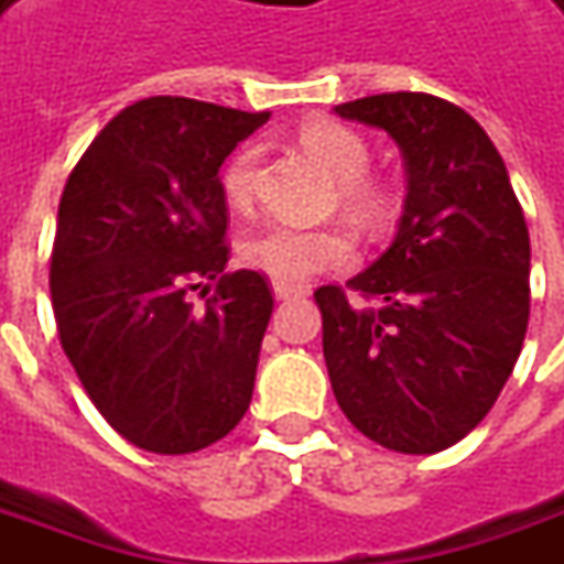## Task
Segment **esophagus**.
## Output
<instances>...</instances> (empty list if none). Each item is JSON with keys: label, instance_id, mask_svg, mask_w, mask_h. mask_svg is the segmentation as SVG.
<instances>
[{"label": "esophagus", "instance_id": "34e87169", "mask_svg": "<svg viewBox=\"0 0 564 564\" xmlns=\"http://www.w3.org/2000/svg\"><path fill=\"white\" fill-rule=\"evenodd\" d=\"M273 294L279 301H289V297H301V294H307L304 285H289V282H273Z\"/></svg>", "mask_w": 564, "mask_h": 564}]
</instances>
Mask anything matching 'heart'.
I'll return each instance as SVG.
<instances>
[{"label":"heart","instance_id":"b5f03b06","mask_svg":"<svg viewBox=\"0 0 564 564\" xmlns=\"http://www.w3.org/2000/svg\"><path fill=\"white\" fill-rule=\"evenodd\" d=\"M301 145L341 180V202L362 223H379L388 210V195L376 180L366 176L369 145L360 132L344 127L338 120H307L297 130ZM257 183V149H241L226 161L220 185L226 202L232 207H248L254 202ZM238 257L245 267L270 275L273 282L301 285L313 275L347 267L357 257V238L341 223L304 226V223L270 220L248 229L238 245Z\"/></svg>","mask_w":564,"mask_h":564}]
</instances>
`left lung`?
Returning <instances> with one entry per match:
<instances>
[{
    "label": "left lung",
    "mask_w": 564,
    "mask_h": 564,
    "mask_svg": "<svg viewBox=\"0 0 564 564\" xmlns=\"http://www.w3.org/2000/svg\"><path fill=\"white\" fill-rule=\"evenodd\" d=\"M406 161L394 245L341 285L313 291L335 400L397 453L463 441L512 376L531 316V238L500 151L475 117L429 93L344 101Z\"/></svg>",
    "instance_id": "1"
}]
</instances>
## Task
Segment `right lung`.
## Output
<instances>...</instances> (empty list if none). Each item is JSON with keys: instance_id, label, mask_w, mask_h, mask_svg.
<instances>
[{"instance_id": "obj_1", "label": "right lung", "mask_w": 564, "mask_h": 564, "mask_svg": "<svg viewBox=\"0 0 564 564\" xmlns=\"http://www.w3.org/2000/svg\"><path fill=\"white\" fill-rule=\"evenodd\" d=\"M270 111L142 98L70 170L48 263L64 354L130 444L195 453L236 429L273 313L267 279L223 273L220 164ZM218 282L204 308L191 291Z\"/></svg>"}]
</instances>
